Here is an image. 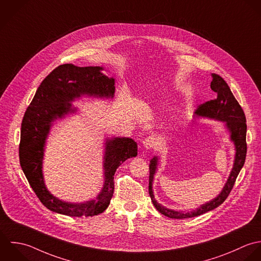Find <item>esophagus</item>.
<instances>
[{
	"instance_id": "obj_1",
	"label": "esophagus",
	"mask_w": 261,
	"mask_h": 261,
	"mask_svg": "<svg viewBox=\"0 0 261 261\" xmlns=\"http://www.w3.org/2000/svg\"><path fill=\"white\" fill-rule=\"evenodd\" d=\"M155 144H156V140H155V138L152 137V136L146 138V139L143 141V145H144L145 149H147V150L152 149V148L155 146Z\"/></svg>"
}]
</instances>
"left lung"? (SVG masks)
I'll return each mask as SVG.
<instances>
[{"mask_svg": "<svg viewBox=\"0 0 261 261\" xmlns=\"http://www.w3.org/2000/svg\"><path fill=\"white\" fill-rule=\"evenodd\" d=\"M213 81L211 82V88L214 92L217 93V98L211 101H207L203 104H200L194 114L196 117H203L208 119H214L225 123V127L229 132L230 140L233 142L235 147V158L233 168L225 183L222 191L212 200L201 204L199 207L192 210L190 212L175 211L168 208L161 203H159L154 195L153 191V180L154 176L158 169L159 157L155 156L150 161V177H149V193L152 199L153 204L162 215L171 218V219H187L192 217H197L202 214H205L210 211L215 210L220 204H222L225 199L228 197L231 192L236 178L240 170L242 169L247 152L246 145V118L242 107L239 105L238 101L231 92L230 87L226 81L217 74H212Z\"/></svg>", "mask_w": 261, "mask_h": 261, "instance_id": "1", "label": "left lung"}]
</instances>
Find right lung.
Returning a JSON list of instances; mask_svg holds the SVG:
<instances>
[{
  "mask_svg": "<svg viewBox=\"0 0 261 261\" xmlns=\"http://www.w3.org/2000/svg\"><path fill=\"white\" fill-rule=\"evenodd\" d=\"M102 67H77L65 64L55 69L40 84L25 111L19 145L20 165L33 191L48 210L70 217H92L103 213L114 190V173L128 158L138 155L130 138H106L104 143V183L98 195L84 202H69L50 193L45 186L42 163L51 126L59 119L76 113L72 102L83 96L112 99L115 79L108 78Z\"/></svg>",
  "mask_w": 261,
  "mask_h": 261,
  "instance_id": "add662e5",
  "label": "right lung"
}]
</instances>
